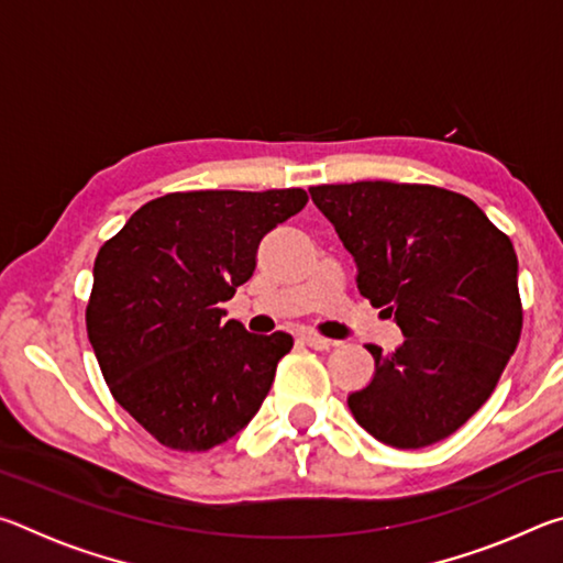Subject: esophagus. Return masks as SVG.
I'll return each instance as SVG.
<instances>
[{
	"mask_svg": "<svg viewBox=\"0 0 563 563\" xmlns=\"http://www.w3.org/2000/svg\"><path fill=\"white\" fill-rule=\"evenodd\" d=\"M302 342L316 350H330V345H332V340L320 338V335H316V332H302Z\"/></svg>",
	"mask_w": 563,
	"mask_h": 563,
	"instance_id": "1",
	"label": "esophagus"
}]
</instances>
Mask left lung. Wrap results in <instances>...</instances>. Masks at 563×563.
<instances>
[{
  "instance_id": "1",
  "label": "left lung",
  "mask_w": 563,
  "mask_h": 563,
  "mask_svg": "<svg viewBox=\"0 0 563 563\" xmlns=\"http://www.w3.org/2000/svg\"><path fill=\"white\" fill-rule=\"evenodd\" d=\"M357 265V288L402 330L347 395L362 430L397 450L444 440L492 397L521 335L517 253L479 206L422 184L312 186Z\"/></svg>"
}]
</instances>
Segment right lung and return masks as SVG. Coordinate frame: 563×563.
Returning a JSON list of instances; mask_svg holds the SVG:
<instances>
[{
    "label": "right lung",
    "instance_id": "obj_1",
    "mask_svg": "<svg viewBox=\"0 0 563 563\" xmlns=\"http://www.w3.org/2000/svg\"><path fill=\"white\" fill-rule=\"evenodd\" d=\"M308 203L302 188L188 190L148 201L101 245L87 330L117 402L180 452L235 437L292 347L223 320L258 245Z\"/></svg>",
    "mask_w": 563,
    "mask_h": 563
}]
</instances>
